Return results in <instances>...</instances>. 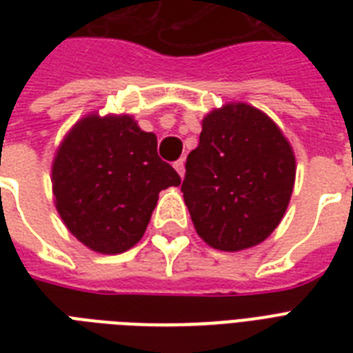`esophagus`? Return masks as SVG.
Wrapping results in <instances>:
<instances>
[{"mask_svg":"<svg viewBox=\"0 0 353 353\" xmlns=\"http://www.w3.org/2000/svg\"><path fill=\"white\" fill-rule=\"evenodd\" d=\"M174 168L179 172V176H185V159H177L176 163H174Z\"/></svg>","mask_w":353,"mask_h":353,"instance_id":"esophagus-1","label":"esophagus"}]
</instances>
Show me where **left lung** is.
<instances>
[{"mask_svg": "<svg viewBox=\"0 0 353 353\" xmlns=\"http://www.w3.org/2000/svg\"><path fill=\"white\" fill-rule=\"evenodd\" d=\"M181 192L196 232L220 251L258 245L276 229L295 185V155L279 126L243 102L203 119Z\"/></svg>", "mask_w": 353, "mask_h": 353, "instance_id": "left-lung-1", "label": "left lung"}]
</instances>
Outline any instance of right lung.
Returning <instances> with one entry per match:
<instances>
[{"label":"right lung","mask_w":353,"mask_h":353,"mask_svg":"<svg viewBox=\"0 0 353 353\" xmlns=\"http://www.w3.org/2000/svg\"><path fill=\"white\" fill-rule=\"evenodd\" d=\"M181 177L157 155V137L130 115L82 119L52 163L54 203L65 227L104 254L143 238L161 190Z\"/></svg>","instance_id":"right-lung-1"}]
</instances>
